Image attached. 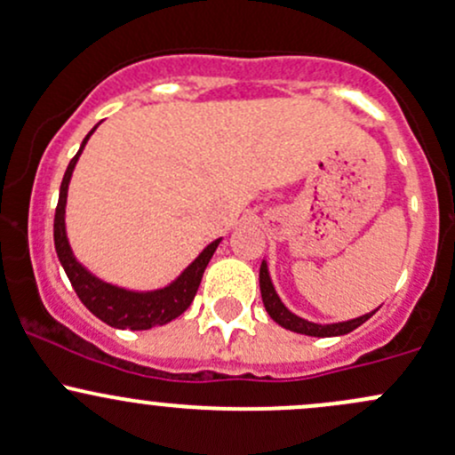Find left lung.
Instances as JSON below:
<instances>
[{
  "label": "left lung",
  "instance_id": "1",
  "mask_svg": "<svg viewBox=\"0 0 455 455\" xmlns=\"http://www.w3.org/2000/svg\"><path fill=\"white\" fill-rule=\"evenodd\" d=\"M260 292H262V304H265L268 316H271L275 323H280L286 330L297 331V334H306V336H319V339H325V336H343L354 331L355 327H360L364 321H369L371 316L375 315L378 310L373 312H366V315L358 316V319H351V321H340V323H312V321L301 319V316L292 315L288 307L282 304V299L277 297L275 288H273L271 275H268V267L267 262L262 260L260 265Z\"/></svg>",
  "mask_w": 455,
  "mask_h": 455
}]
</instances>
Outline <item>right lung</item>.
<instances>
[{"instance_id": "1", "label": "right lung", "mask_w": 455, "mask_h": 455, "mask_svg": "<svg viewBox=\"0 0 455 455\" xmlns=\"http://www.w3.org/2000/svg\"><path fill=\"white\" fill-rule=\"evenodd\" d=\"M97 130L92 128L86 139L82 140L80 149L73 156L69 167L65 171V178L60 184V197H58L56 217H53V245H56L58 260H60L62 268H65L67 277H69L73 291L77 292L80 301L84 304L97 319L116 330H149V327L164 325L169 321L178 319L187 307L193 304L197 288L202 284L204 271H206L210 258L217 251L221 238L212 241L210 245L195 258L190 265L171 282L169 286L158 288V291H128V288H119L115 284L95 277L86 267L77 262L73 256L69 238H67L65 228V208H67V190H69V182L73 169H76L77 158H80L82 149L89 143L91 134Z\"/></svg>"}]
</instances>
